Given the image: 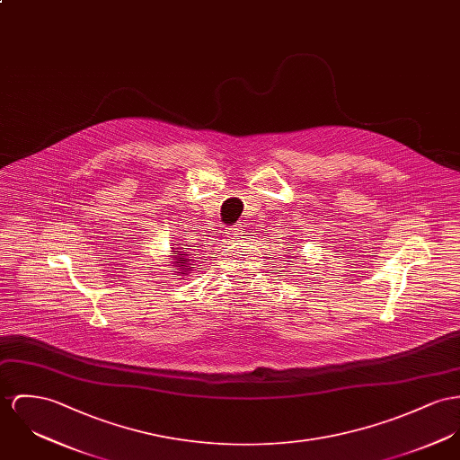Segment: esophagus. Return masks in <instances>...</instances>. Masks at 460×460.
Returning <instances> with one entry per match:
<instances>
[{
  "mask_svg": "<svg viewBox=\"0 0 460 460\" xmlns=\"http://www.w3.org/2000/svg\"><path fill=\"white\" fill-rule=\"evenodd\" d=\"M227 234H231V236H238V234H242V226L240 224H234V226H231V227H227Z\"/></svg>",
  "mask_w": 460,
  "mask_h": 460,
  "instance_id": "obj_1",
  "label": "esophagus"
}]
</instances>
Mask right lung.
<instances>
[{
	"label": "right lung",
	"instance_id": "obj_1",
	"mask_svg": "<svg viewBox=\"0 0 460 460\" xmlns=\"http://www.w3.org/2000/svg\"><path fill=\"white\" fill-rule=\"evenodd\" d=\"M183 255H187V253H178V262H180V266H185V262L189 261V259H183ZM181 260L184 261L183 263L181 262ZM187 270H189V268H187ZM183 275H185V273H183Z\"/></svg>",
	"mask_w": 460,
	"mask_h": 460
}]
</instances>
